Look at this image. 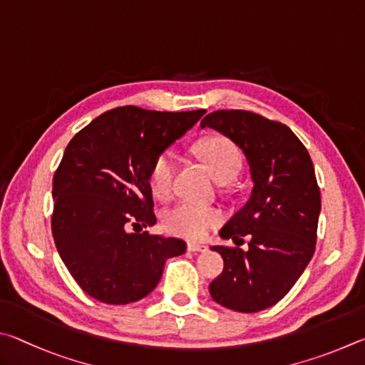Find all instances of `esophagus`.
<instances>
[{"mask_svg":"<svg viewBox=\"0 0 365 365\" xmlns=\"http://www.w3.org/2000/svg\"><path fill=\"white\" fill-rule=\"evenodd\" d=\"M187 250L189 252H200V253H205L208 252V245H203V244H195V242H189L187 244Z\"/></svg>","mask_w":365,"mask_h":365,"instance_id":"34e87169","label":"esophagus"}]
</instances>
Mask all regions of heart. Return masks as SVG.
<instances>
[{
	"instance_id": "heart-1",
	"label": "heart",
	"mask_w": 365,
	"mask_h": 365,
	"mask_svg": "<svg viewBox=\"0 0 365 365\" xmlns=\"http://www.w3.org/2000/svg\"><path fill=\"white\" fill-rule=\"evenodd\" d=\"M197 155L216 182H231L239 175L242 153L232 140L226 138H208L197 145ZM176 153L166 150L155 158L150 170V189L158 199H166L173 192L176 176ZM221 221L218 210L181 202L165 213V226L170 232L187 239H203Z\"/></svg>"
}]
</instances>
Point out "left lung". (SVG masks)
I'll return each mask as SVG.
<instances>
[{"instance_id":"1","label":"left lung","mask_w":365,"mask_h":365,"mask_svg":"<svg viewBox=\"0 0 365 365\" xmlns=\"http://www.w3.org/2000/svg\"><path fill=\"white\" fill-rule=\"evenodd\" d=\"M232 140L250 166L253 189L244 207L221 229L222 239L248 250L215 245L225 259L210 284L216 303L258 312L280 302L314 255L321 213L314 166L289 126L247 110H218L200 123Z\"/></svg>"}]
</instances>
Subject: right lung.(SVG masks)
Instances as JSON below:
<instances>
[{
  "instance_id": "1",
  "label": "right lung",
  "mask_w": 365,
  "mask_h": 365,
  "mask_svg": "<svg viewBox=\"0 0 365 365\" xmlns=\"http://www.w3.org/2000/svg\"><path fill=\"white\" fill-rule=\"evenodd\" d=\"M207 110L155 112L120 107L70 140L53 181V235L68 272L89 297L128 304L155 289L168 258L186 242L128 232L157 222L150 170Z\"/></svg>"
}]
</instances>
